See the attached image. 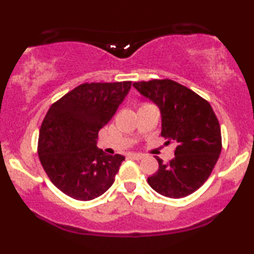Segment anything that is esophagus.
I'll return each instance as SVG.
<instances>
[{
	"instance_id": "1",
	"label": "esophagus",
	"mask_w": 254,
	"mask_h": 254,
	"mask_svg": "<svg viewBox=\"0 0 254 254\" xmlns=\"http://www.w3.org/2000/svg\"><path fill=\"white\" fill-rule=\"evenodd\" d=\"M143 154H138V153H130L129 154V157H131V159H135V160H141L143 159Z\"/></svg>"
}]
</instances>
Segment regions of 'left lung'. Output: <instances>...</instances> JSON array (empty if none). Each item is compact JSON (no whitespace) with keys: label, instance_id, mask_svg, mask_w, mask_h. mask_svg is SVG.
<instances>
[{"label":"left lung","instance_id":"1","mask_svg":"<svg viewBox=\"0 0 254 254\" xmlns=\"http://www.w3.org/2000/svg\"><path fill=\"white\" fill-rule=\"evenodd\" d=\"M159 106L161 136L177 143L167 164L155 156L159 170L148 178L157 193L183 198L193 193L210 177L222 149L221 127L210 104L188 87L170 80L138 81L132 84Z\"/></svg>","mask_w":254,"mask_h":254}]
</instances>
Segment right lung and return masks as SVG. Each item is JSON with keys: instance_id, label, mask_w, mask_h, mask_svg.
<instances>
[{"instance_id": "obj_1", "label": "right lung", "mask_w": 254, "mask_h": 254, "mask_svg": "<svg viewBox=\"0 0 254 254\" xmlns=\"http://www.w3.org/2000/svg\"><path fill=\"white\" fill-rule=\"evenodd\" d=\"M131 88L124 82H86L51 105L38 139V155L52 184L66 196L92 200L115 182L125 157L97 147L98 132Z\"/></svg>"}]
</instances>
